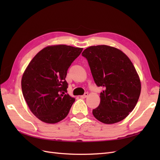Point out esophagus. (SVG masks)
<instances>
[{
  "instance_id": "obj_1",
  "label": "esophagus",
  "mask_w": 160,
  "mask_h": 160,
  "mask_svg": "<svg viewBox=\"0 0 160 160\" xmlns=\"http://www.w3.org/2000/svg\"><path fill=\"white\" fill-rule=\"evenodd\" d=\"M88 96V93H85L83 95H81V98L84 99V98H86Z\"/></svg>"
}]
</instances>
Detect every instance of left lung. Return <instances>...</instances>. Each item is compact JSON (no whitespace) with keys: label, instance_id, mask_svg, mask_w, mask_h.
<instances>
[{"label":"left lung","instance_id":"8db88e82","mask_svg":"<svg viewBox=\"0 0 160 160\" xmlns=\"http://www.w3.org/2000/svg\"><path fill=\"white\" fill-rule=\"evenodd\" d=\"M82 56L88 61L97 86L103 88L93 116L106 124L123 120L133 111L141 93V83L132 61L122 51L107 45L89 47Z\"/></svg>","mask_w":160,"mask_h":160}]
</instances>
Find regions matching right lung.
I'll list each match as a JSON object with an SVG mask.
<instances>
[{"label": "right lung", "instance_id": "add662e5", "mask_svg": "<svg viewBox=\"0 0 160 160\" xmlns=\"http://www.w3.org/2000/svg\"><path fill=\"white\" fill-rule=\"evenodd\" d=\"M83 51L65 45L49 46L34 57L21 80L31 112L42 122L55 123L68 115L75 99L67 93V70Z\"/></svg>", "mask_w": 160, "mask_h": 160}]
</instances>
